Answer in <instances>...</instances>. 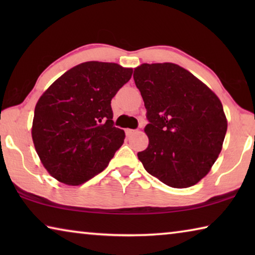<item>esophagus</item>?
Here are the masks:
<instances>
[{"mask_svg":"<svg viewBox=\"0 0 255 255\" xmlns=\"http://www.w3.org/2000/svg\"><path fill=\"white\" fill-rule=\"evenodd\" d=\"M137 132V130L136 129H126V135L127 136H131V135H133V133H136Z\"/></svg>","mask_w":255,"mask_h":255,"instance_id":"34e87169","label":"esophagus"}]
</instances>
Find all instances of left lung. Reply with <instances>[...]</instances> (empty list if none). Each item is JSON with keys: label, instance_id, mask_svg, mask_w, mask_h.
I'll return each instance as SVG.
<instances>
[{"label": "left lung", "instance_id": "obj_1", "mask_svg": "<svg viewBox=\"0 0 255 255\" xmlns=\"http://www.w3.org/2000/svg\"><path fill=\"white\" fill-rule=\"evenodd\" d=\"M133 80L149 124L148 146L137 154L149 174L172 188L205 178L223 148L227 119L215 92L173 63L141 64Z\"/></svg>", "mask_w": 255, "mask_h": 255}]
</instances>
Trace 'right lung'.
Wrapping results in <instances>:
<instances>
[{"label":"right lung","mask_w":255,"mask_h":255,"mask_svg":"<svg viewBox=\"0 0 255 255\" xmlns=\"http://www.w3.org/2000/svg\"><path fill=\"white\" fill-rule=\"evenodd\" d=\"M131 74L132 68L92 60L68 70L42 93L31 136L53 178L80 185L108 166L125 139L114 126L111 99Z\"/></svg>","instance_id":"right-lung-1"}]
</instances>
